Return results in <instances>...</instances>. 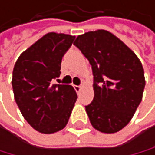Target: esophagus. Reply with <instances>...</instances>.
<instances>
[{"mask_svg": "<svg viewBox=\"0 0 155 155\" xmlns=\"http://www.w3.org/2000/svg\"><path fill=\"white\" fill-rule=\"evenodd\" d=\"M74 88H75V91L77 92V94H79L81 89H82V86H81V85H79V86H74Z\"/></svg>", "mask_w": 155, "mask_h": 155, "instance_id": "obj_1", "label": "esophagus"}]
</instances>
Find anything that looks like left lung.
Returning <instances> with one entry per match:
<instances>
[{
	"mask_svg": "<svg viewBox=\"0 0 155 155\" xmlns=\"http://www.w3.org/2000/svg\"><path fill=\"white\" fill-rule=\"evenodd\" d=\"M92 66L94 99L85 106L94 129L114 134L136 113L145 86L144 71L134 52L104 29L77 36L74 42Z\"/></svg>",
	"mask_w": 155,
	"mask_h": 155,
	"instance_id": "obj_1",
	"label": "left lung"
}]
</instances>
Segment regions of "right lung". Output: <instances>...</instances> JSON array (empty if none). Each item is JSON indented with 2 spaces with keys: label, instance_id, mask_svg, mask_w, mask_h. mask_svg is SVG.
I'll return each mask as SVG.
<instances>
[{
  "label": "right lung",
  "instance_id": "right-lung-1",
  "mask_svg": "<svg viewBox=\"0 0 155 155\" xmlns=\"http://www.w3.org/2000/svg\"><path fill=\"white\" fill-rule=\"evenodd\" d=\"M75 36L49 32L19 55L12 70L15 100L23 118L41 134L67 125L77 94L71 85L54 84L61 60Z\"/></svg>",
  "mask_w": 155,
  "mask_h": 155
}]
</instances>
